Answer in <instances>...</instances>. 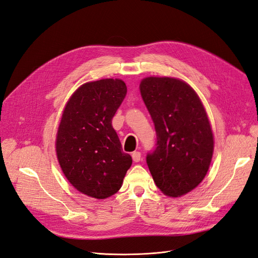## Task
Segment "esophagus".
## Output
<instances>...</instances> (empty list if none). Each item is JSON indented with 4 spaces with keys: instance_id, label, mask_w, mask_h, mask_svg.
Listing matches in <instances>:
<instances>
[{
    "instance_id": "obj_1",
    "label": "esophagus",
    "mask_w": 258,
    "mask_h": 258,
    "mask_svg": "<svg viewBox=\"0 0 258 258\" xmlns=\"http://www.w3.org/2000/svg\"><path fill=\"white\" fill-rule=\"evenodd\" d=\"M132 159H134V161H135V162H139L140 160L142 159L141 153H140V152H135V153H132Z\"/></svg>"
}]
</instances>
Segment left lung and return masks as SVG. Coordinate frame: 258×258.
Masks as SVG:
<instances>
[{
	"instance_id": "1",
	"label": "left lung",
	"mask_w": 258,
	"mask_h": 258,
	"mask_svg": "<svg viewBox=\"0 0 258 258\" xmlns=\"http://www.w3.org/2000/svg\"><path fill=\"white\" fill-rule=\"evenodd\" d=\"M140 91L155 124L157 142L146 162L156 186L170 197L191 191L205 178L214 150L207 112L188 84L146 77Z\"/></svg>"
}]
</instances>
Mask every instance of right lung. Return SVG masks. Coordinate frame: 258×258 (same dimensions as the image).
Wrapping results in <instances>:
<instances>
[{
    "label": "right lung",
    "mask_w": 258,
    "mask_h": 258,
    "mask_svg": "<svg viewBox=\"0 0 258 258\" xmlns=\"http://www.w3.org/2000/svg\"><path fill=\"white\" fill-rule=\"evenodd\" d=\"M126 93V84L118 79L86 83L62 114L56 139L59 165L68 181L89 197L116 194L131 167V156L122 152L112 126Z\"/></svg>",
    "instance_id": "obj_1"
}]
</instances>
